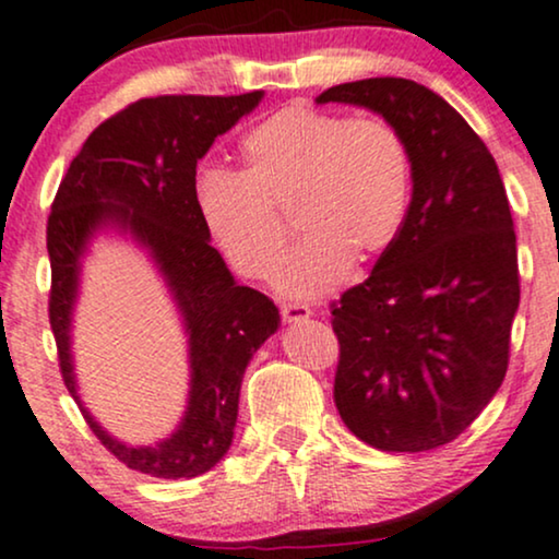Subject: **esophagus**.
<instances>
[{
    "mask_svg": "<svg viewBox=\"0 0 559 559\" xmlns=\"http://www.w3.org/2000/svg\"><path fill=\"white\" fill-rule=\"evenodd\" d=\"M280 313L287 323H293V321L308 319V316H311V308H308L306 302H285V306L280 308Z\"/></svg>",
    "mask_w": 559,
    "mask_h": 559,
    "instance_id": "obj_1",
    "label": "esophagus"
}]
</instances>
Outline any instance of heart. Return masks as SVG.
<instances>
[{"mask_svg": "<svg viewBox=\"0 0 559 559\" xmlns=\"http://www.w3.org/2000/svg\"><path fill=\"white\" fill-rule=\"evenodd\" d=\"M412 189L415 155L394 121L295 103L243 136L240 174L202 170L194 199L227 264L257 282L277 274L293 217L302 240L280 287L308 298L389 251Z\"/></svg>", "mask_w": 559, "mask_h": 559, "instance_id": "obj_1", "label": "heart"}]
</instances>
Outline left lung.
<instances>
[{
    "label": "left lung",
    "instance_id": "8db88e82",
    "mask_svg": "<svg viewBox=\"0 0 559 559\" xmlns=\"http://www.w3.org/2000/svg\"><path fill=\"white\" fill-rule=\"evenodd\" d=\"M316 100L378 111L415 155L402 233L332 302L334 404L368 445L432 451L479 417L511 360L521 277L506 186L477 132L425 85L370 78Z\"/></svg>",
    "mask_w": 559,
    "mask_h": 559
}]
</instances>
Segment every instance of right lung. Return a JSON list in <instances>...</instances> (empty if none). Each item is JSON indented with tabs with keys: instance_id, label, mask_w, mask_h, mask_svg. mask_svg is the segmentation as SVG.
Segmentation results:
<instances>
[{
	"instance_id": "obj_1",
	"label": "right lung",
	"mask_w": 559,
	"mask_h": 559,
	"mask_svg": "<svg viewBox=\"0 0 559 559\" xmlns=\"http://www.w3.org/2000/svg\"><path fill=\"white\" fill-rule=\"evenodd\" d=\"M261 90L243 95H157L129 103L87 136L69 163L46 225L51 259L48 321L59 370L82 417L129 469L160 479L210 472L233 443L243 370L277 332L272 298L236 285L197 210V163L240 116L257 108ZM132 229L154 251L182 306L192 347V399L168 441L129 449L86 415L73 389L68 319L76 294L79 257L100 224Z\"/></svg>"
}]
</instances>
